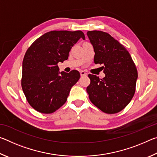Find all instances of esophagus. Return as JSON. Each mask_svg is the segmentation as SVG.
Instances as JSON below:
<instances>
[{"instance_id":"1","label":"esophagus","mask_w":157,"mask_h":157,"mask_svg":"<svg viewBox=\"0 0 157 157\" xmlns=\"http://www.w3.org/2000/svg\"><path fill=\"white\" fill-rule=\"evenodd\" d=\"M80 75H81L82 77H83V76H86V75H87V73H86V72H84V71H80Z\"/></svg>"}]
</instances>
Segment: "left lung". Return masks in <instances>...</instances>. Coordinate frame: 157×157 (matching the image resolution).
I'll return each mask as SVG.
<instances>
[{
    "label": "left lung",
    "mask_w": 157,
    "mask_h": 157,
    "mask_svg": "<svg viewBox=\"0 0 157 157\" xmlns=\"http://www.w3.org/2000/svg\"><path fill=\"white\" fill-rule=\"evenodd\" d=\"M95 52L94 63L103 64L105 77L89 74L91 83L86 91L95 106L107 113H118L134 96L138 73L129 53L109 34L87 32Z\"/></svg>",
    "instance_id": "left-lung-1"
}]
</instances>
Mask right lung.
<instances>
[{
	"instance_id": "1",
	"label": "right lung",
	"mask_w": 157,
	"mask_h": 157,
	"mask_svg": "<svg viewBox=\"0 0 157 157\" xmlns=\"http://www.w3.org/2000/svg\"><path fill=\"white\" fill-rule=\"evenodd\" d=\"M81 38L85 39L80 30L50 31L26 51L21 86L29 104L39 112L51 113L60 108L79 80V71L59 72L57 63L68 59L71 49Z\"/></svg>"
}]
</instances>
